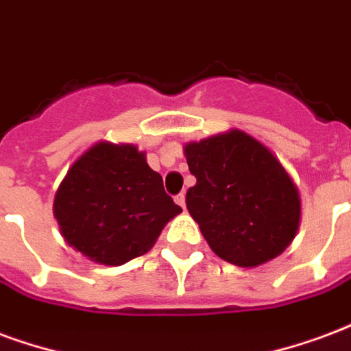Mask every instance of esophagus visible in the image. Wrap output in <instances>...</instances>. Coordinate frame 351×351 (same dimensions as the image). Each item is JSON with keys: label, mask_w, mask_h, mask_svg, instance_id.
Returning <instances> with one entry per match:
<instances>
[{"label": "esophagus", "mask_w": 351, "mask_h": 351, "mask_svg": "<svg viewBox=\"0 0 351 351\" xmlns=\"http://www.w3.org/2000/svg\"><path fill=\"white\" fill-rule=\"evenodd\" d=\"M175 202L178 206H182V208L186 210V193H178V195L175 197Z\"/></svg>", "instance_id": "esophagus-1"}]
</instances>
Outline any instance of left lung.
<instances>
[{
    "label": "left lung",
    "instance_id": "8db88e82",
    "mask_svg": "<svg viewBox=\"0 0 351 351\" xmlns=\"http://www.w3.org/2000/svg\"><path fill=\"white\" fill-rule=\"evenodd\" d=\"M197 184L186 206L215 255L241 268L261 266L290 245L300 195L279 160L240 130L186 145Z\"/></svg>",
    "mask_w": 351,
    "mask_h": 351
}]
</instances>
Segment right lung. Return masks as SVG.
Returning a JSON list of instances; mask_svg holds the SVG:
<instances>
[{
    "instance_id": "1",
    "label": "right lung",
    "mask_w": 351,
    "mask_h": 351,
    "mask_svg": "<svg viewBox=\"0 0 351 351\" xmlns=\"http://www.w3.org/2000/svg\"><path fill=\"white\" fill-rule=\"evenodd\" d=\"M182 208L134 145L98 143L57 189L53 214L70 247L106 266L145 255Z\"/></svg>"
}]
</instances>
